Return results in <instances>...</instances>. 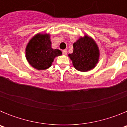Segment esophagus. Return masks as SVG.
I'll return each mask as SVG.
<instances>
[{"label":"esophagus","instance_id":"34e87169","mask_svg":"<svg viewBox=\"0 0 127 127\" xmlns=\"http://www.w3.org/2000/svg\"><path fill=\"white\" fill-rule=\"evenodd\" d=\"M62 53L64 55H66L67 53V50H63L62 51Z\"/></svg>","mask_w":127,"mask_h":127}]
</instances>
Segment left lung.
<instances>
[{"instance_id": "left-lung-1", "label": "left lung", "mask_w": 127, "mask_h": 127, "mask_svg": "<svg viewBox=\"0 0 127 127\" xmlns=\"http://www.w3.org/2000/svg\"><path fill=\"white\" fill-rule=\"evenodd\" d=\"M73 53L68 57L76 70L87 72L92 70L99 60L100 51L97 44L92 37L85 34L73 44Z\"/></svg>"}]
</instances>
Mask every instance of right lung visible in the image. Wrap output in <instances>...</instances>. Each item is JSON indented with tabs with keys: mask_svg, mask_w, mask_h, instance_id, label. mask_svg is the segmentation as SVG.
Instances as JSON below:
<instances>
[{
	"mask_svg": "<svg viewBox=\"0 0 127 127\" xmlns=\"http://www.w3.org/2000/svg\"><path fill=\"white\" fill-rule=\"evenodd\" d=\"M62 51L51 48L50 34L38 33L33 35L25 48V57L29 64L38 70L50 68L55 58L62 55Z\"/></svg>",
	"mask_w": 127,
	"mask_h": 127,
	"instance_id": "add662e5",
	"label": "right lung"
}]
</instances>
